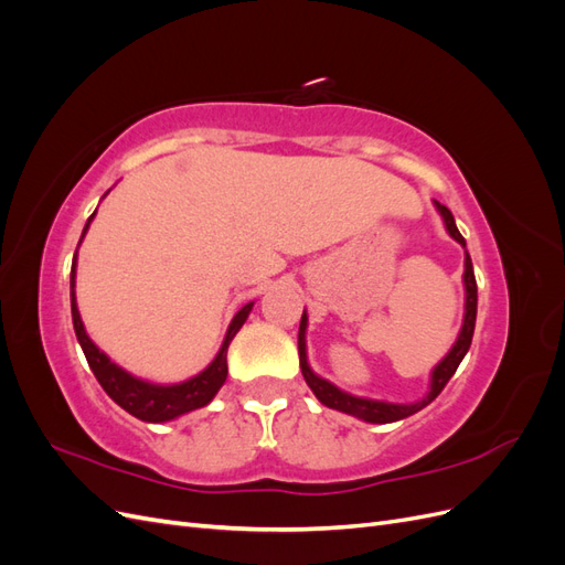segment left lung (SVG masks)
Here are the masks:
<instances>
[{
    "mask_svg": "<svg viewBox=\"0 0 565 565\" xmlns=\"http://www.w3.org/2000/svg\"><path fill=\"white\" fill-rule=\"evenodd\" d=\"M436 210L440 212L443 216V224H446L448 233L455 237V241L467 247L465 237H461V233L457 231L455 226V216L452 212L446 207V204L436 202ZM465 289H467V303H465V322H461V330H459V337L455 341V347L450 349V353L443 358V361L434 367L431 372V386H429V393L417 403H409V405H396V403H384V401H370V398H358V396H351V393H344L341 388H337L334 384H330L328 380L318 377V374L309 367V361H306V322H309V318H306V311L301 316V324H299V365H301V374L306 384L311 386V391L316 393V398L328 405L332 409H339V413H347V415H353L358 419L363 422H370V424H388V422H398V419H405L409 415L419 413L422 407L429 405L438 393L446 388V384L450 382L452 374L457 372L461 358L467 355L469 347H471V337H473V328H476V306H478V287H476V276H473V266H471V256L467 252L465 256Z\"/></svg>",
    "mask_w": 565,
    "mask_h": 565,
    "instance_id": "left-lung-1",
    "label": "left lung"
}]
</instances>
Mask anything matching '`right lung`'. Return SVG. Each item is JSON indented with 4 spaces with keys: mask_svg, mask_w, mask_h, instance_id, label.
<instances>
[{
    "mask_svg": "<svg viewBox=\"0 0 565 565\" xmlns=\"http://www.w3.org/2000/svg\"><path fill=\"white\" fill-rule=\"evenodd\" d=\"M94 214L89 216L87 226H84L82 237H84V233L89 231ZM82 237H79V243H82ZM75 266H77V252H75L73 270H71V309H73L75 334H77V341H79L84 355H87V363L94 372V377L98 380V384L104 386V391L119 407L127 409L129 415L139 417L143 422H156L158 424V422H169L174 417H181L185 413H191V409L204 407L216 396V391L224 386L226 374H228L226 353H228L231 341L237 334V330H241L245 324L254 303H245L243 309L235 313V318L228 324L224 344H221V349H218L214 361L210 363V367H204L200 374H195V377L185 380L181 384H169V386L150 384V382H143L139 377H134V374H129L127 370H122L119 365H115L110 358L89 339L87 330H84V324H82L79 311H77Z\"/></svg>",
    "mask_w": 565,
    "mask_h": 565,
    "instance_id": "add662e5",
    "label": "right lung"
}]
</instances>
